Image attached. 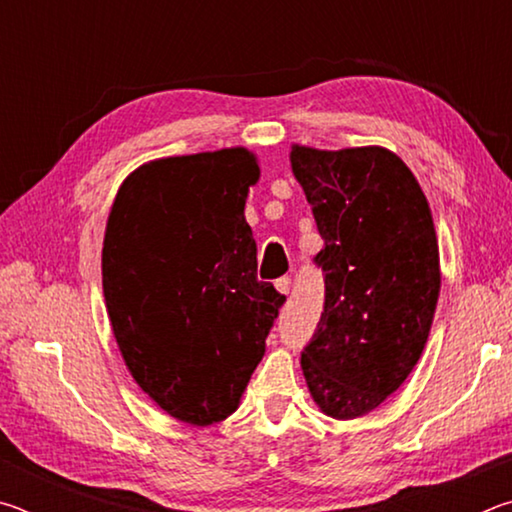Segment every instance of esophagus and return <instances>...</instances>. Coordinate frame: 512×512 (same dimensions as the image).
<instances>
[{
	"label": "esophagus",
	"instance_id": "esophagus-1",
	"mask_svg": "<svg viewBox=\"0 0 512 512\" xmlns=\"http://www.w3.org/2000/svg\"><path fill=\"white\" fill-rule=\"evenodd\" d=\"M273 284H275L277 293H282V296H287V293L291 291V280H289L287 275H284V277H277V280H275Z\"/></svg>",
	"mask_w": 512,
	"mask_h": 512
}]
</instances>
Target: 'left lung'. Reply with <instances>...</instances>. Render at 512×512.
<instances>
[{"instance_id": "8db88e82", "label": "left lung", "mask_w": 512, "mask_h": 512, "mask_svg": "<svg viewBox=\"0 0 512 512\" xmlns=\"http://www.w3.org/2000/svg\"><path fill=\"white\" fill-rule=\"evenodd\" d=\"M289 160L325 239V311L302 375L329 418H361L404 384L429 339L440 293L431 207L384 146L291 144Z\"/></svg>"}]
</instances>
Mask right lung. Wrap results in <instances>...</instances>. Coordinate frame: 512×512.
Wrapping results in <instances>:
<instances>
[{
	"instance_id": "obj_1",
	"label": "right lung",
	"mask_w": 512,
	"mask_h": 512,
	"mask_svg": "<svg viewBox=\"0 0 512 512\" xmlns=\"http://www.w3.org/2000/svg\"><path fill=\"white\" fill-rule=\"evenodd\" d=\"M246 146L149 160L112 201L101 250L112 334L137 386L194 427L239 409L284 296L257 280Z\"/></svg>"
}]
</instances>
